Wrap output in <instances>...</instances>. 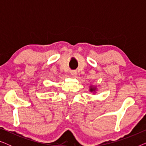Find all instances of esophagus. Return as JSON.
<instances>
[{"label":"esophagus","mask_w":146,"mask_h":146,"mask_svg":"<svg viewBox=\"0 0 146 146\" xmlns=\"http://www.w3.org/2000/svg\"><path fill=\"white\" fill-rule=\"evenodd\" d=\"M70 74H71L72 76L73 77H76V75H77V72L75 71V70L71 71Z\"/></svg>","instance_id":"esophagus-1"}]
</instances>
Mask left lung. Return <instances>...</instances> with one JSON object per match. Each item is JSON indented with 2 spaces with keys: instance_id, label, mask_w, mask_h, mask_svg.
Listing matches in <instances>:
<instances>
[{
  "instance_id": "1",
  "label": "left lung",
  "mask_w": 146,
  "mask_h": 146,
  "mask_svg": "<svg viewBox=\"0 0 146 146\" xmlns=\"http://www.w3.org/2000/svg\"><path fill=\"white\" fill-rule=\"evenodd\" d=\"M96 90H97V88L96 86H94L93 85L90 86L89 90L90 92H96Z\"/></svg>"
}]
</instances>
